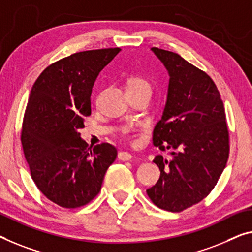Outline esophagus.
I'll use <instances>...</instances> for the list:
<instances>
[{
    "label": "esophagus",
    "mask_w": 252,
    "mask_h": 252,
    "mask_svg": "<svg viewBox=\"0 0 252 252\" xmlns=\"http://www.w3.org/2000/svg\"><path fill=\"white\" fill-rule=\"evenodd\" d=\"M118 157H119L120 160H131V159H132L133 156L127 152H120Z\"/></svg>",
    "instance_id": "1"
}]
</instances>
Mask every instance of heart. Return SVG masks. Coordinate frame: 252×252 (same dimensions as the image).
Masks as SVG:
<instances>
[{
    "label": "heart",
    "instance_id": "heart-1",
    "mask_svg": "<svg viewBox=\"0 0 252 252\" xmlns=\"http://www.w3.org/2000/svg\"><path fill=\"white\" fill-rule=\"evenodd\" d=\"M137 88H150L148 81L140 77H130L126 81V89H137Z\"/></svg>",
    "mask_w": 252,
    "mask_h": 252
}]
</instances>
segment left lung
<instances>
[{"mask_svg": "<svg viewBox=\"0 0 252 252\" xmlns=\"http://www.w3.org/2000/svg\"><path fill=\"white\" fill-rule=\"evenodd\" d=\"M152 51L170 76L153 144L173 152L168 160L155 157L160 176L147 194L157 207L178 213L207 197L223 173L230 152L226 116L219 89L207 73L173 52Z\"/></svg>", "mask_w": 252, "mask_h": 252, "instance_id": "1", "label": "left lung"}]
</instances>
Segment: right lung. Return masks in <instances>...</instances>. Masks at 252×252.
I'll return each mask as SVG.
<instances>
[{"mask_svg":"<svg viewBox=\"0 0 252 252\" xmlns=\"http://www.w3.org/2000/svg\"><path fill=\"white\" fill-rule=\"evenodd\" d=\"M120 51H85L59 60L39 74L30 92L22 148L35 185L61 207L78 208L92 201L118 155L107 142L88 147L78 130L92 113L96 78Z\"/></svg>","mask_w":252,"mask_h":252,"instance_id":"1","label":"right lung"}]
</instances>
